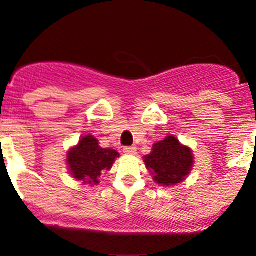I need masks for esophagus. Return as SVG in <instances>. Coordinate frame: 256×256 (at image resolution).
<instances>
[{
  "instance_id": "34e87169",
  "label": "esophagus",
  "mask_w": 256,
  "mask_h": 256,
  "mask_svg": "<svg viewBox=\"0 0 256 256\" xmlns=\"http://www.w3.org/2000/svg\"><path fill=\"white\" fill-rule=\"evenodd\" d=\"M124 152L128 155H135L136 154V148L135 146H125L124 148Z\"/></svg>"
}]
</instances>
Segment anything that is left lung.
Listing matches in <instances>:
<instances>
[{
	"mask_svg": "<svg viewBox=\"0 0 256 256\" xmlns=\"http://www.w3.org/2000/svg\"><path fill=\"white\" fill-rule=\"evenodd\" d=\"M144 162L155 182L169 187L180 183L190 174L193 156L190 148L183 146L174 136H166L163 142L152 145V152Z\"/></svg>",
	"mask_w": 256,
	"mask_h": 256,
	"instance_id": "1",
	"label": "left lung"
}]
</instances>
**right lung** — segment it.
Here are the masks:
<instances>
[{"label":"right lung","instance_id":"obj_1","mask_svg":"<svg viewBox=\"0 0 256 256\" xmlns=\"http://www.w3.org/2000/svg\"><path fill=\"white\" fill-rule=\"evenodd\" d=\"M120 156L116 150L102 149L92 135L83 136L78 145L68 152V166L72 176L87 184H97L98 178L110 170L114 159Z\"/></svg>","mask_w":256,"mask_h":256}]
</instances>
